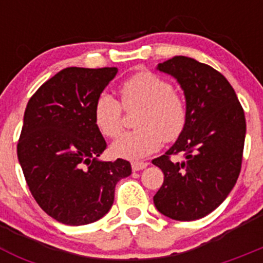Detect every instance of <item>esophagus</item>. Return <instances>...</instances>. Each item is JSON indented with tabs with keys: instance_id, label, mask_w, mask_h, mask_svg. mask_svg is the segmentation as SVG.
I'll return each mask as SVG.
<instances>
[{
	"instance_id": "obj_1",
	"label": "esophagus",
	"mask_w": 263,
	"mask_h": 263,
	"mask_svg": "<svg viewBox=\"0 0 263 263\" xmlns=\"http://www.w3.org/2000/svg\"><path fill=\"white\" fill-rule=\"evenodd\" d=\"M148 166L147 162H133L132 163V168L133 171H139V170H143Z\"/></svg>"
}]
</instances>
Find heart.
Masks as SVG:
<instances>
[{
    "label": "heart",
    "mask_w": 263,
    "mask_h": 263,
    "mask_svg": "<svg viewBox=\"0 0 263 263\" xmlns=\"http://www.w3.org/2000/svg\"><path fill=\"white\" fill-rule=\"evenodd\" d=\"M118 92L121 103L101 93L95 104V122L109 138L118 137L124 129V109H139L134 120L138 129L122 134L111 146L117 157L142 159L157 152L163 141L173 142L182 136L188 120L187 104L170 81L154 72H138L122 81Z\"/></svg>",
    "instance_id": "obj_1"
}]
</instances>
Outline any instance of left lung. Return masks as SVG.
I'll list each match as a JSON object with an SVG mask.
<instances>
[{
    "mask_svg": "<svg viewBox=\"0 0 263 263\" xmlns=\"http://www.w3.org/2000/svg\"><path fill=\"white\" fill-rule=\"evenodd\" d=\"M184 90V132L164 155L153 159L164 180L154 196L160 213L178 221L197 220L215 211L236 184L242 163L246 122L229 81L208 64L174 57L158 64ZM182 154L180 162L171 160Z\"/></svg>",
    "mask_w": 263,
    "mask_h": 263,
    "instance_id": "1",
    "label": "left lung"
}]
</instances>
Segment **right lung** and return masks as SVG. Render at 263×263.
Returning a JSON list of instances; mask_svg holds the SVG:
<instances>
[{"label":"right lung","instance_id":"obj_1","mask_svg":"<svg viewBox=\"0 0 263 263\" xmlns=\"http://www.w3.org/2000/svg\"><path fill=\"white\" fill-rule=\"evenodd\" d=\"M116 67H68L42 84L27 103L17 145L29 190L48 216L67 225L95 222L109 212L127 160L97 159L106 142L95 104Z\"/></svg>","mask_w":263,"mask_h":263}]
</instances>
